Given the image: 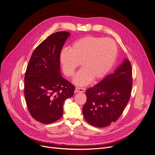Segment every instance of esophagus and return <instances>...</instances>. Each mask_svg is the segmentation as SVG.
I'll use <instances>...</instances> for the list:
<instances>
[{
    "label": "esophagus",
    "mask_w": 155,
    "mask_h": 155,
    "mask_svg": "<svg viewBox=\"0 0 155 155\" xmlns=\"http://www.w3.org/2000/svg\"><path fill=\"white\" fill-rule=\"evenodd\" d=\"M76 92L77 93H84L85 91V89L84 88H82V87H76L75 89Z\"/></svg>",
    "instance_id": "34e87169"
}]
</instances>
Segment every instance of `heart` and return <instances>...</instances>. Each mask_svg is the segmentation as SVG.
<instances>
[{
  "mask_svg": "<svg viewBox=\"0 0 155 155\" xmlns=\"http://www.w3.org/2000/svg\"><path fill=\"white\" fill-rule=\"evenodd\" d=\"M117 53V45L113 39L87 35L74 41L69 50H62L60 61L64 72L68 77L74 76L80 63L82 69L73 82L76 85L85 86L93 79H101L110 71Z\"/></svg>",
  "mask_w": 155,
  "mask_h": 155,
  "instance_id": "b5f03b06",
  "label": "heart"
}]
</instances>
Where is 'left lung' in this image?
<instances>
[{
	"mask_svg": "<svg viewBox=\"0 0 155 155\" xmlns=\"http://www.w3.org/2000/svg\"><path fill=\"white\" fill-rule=\"evenodd\" d=\"M133 85L131 63L128 59L113 72L86 91L83 107L86 121L97 128L116 122L128 103Z\"/></svg>",
	"mask_w": 155,
	"mask_h": 155,
	"instance_id": "obj_1",
	"label": "left lung"
}]
</instances>
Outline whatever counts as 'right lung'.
I'll return each instance as SVG.
<instances>
[{
  "label": "right lung",
  "instance_id": "add662e5",
  "mask_svg": "<svg viewBox=\"0 0 155 155\" xmlns=\"http://www.w3.org/2000/svg\"><path fill=\"white\" fill-rule=\"evenodd\" d=\"M68 32L49 35L32 52L24 78L27 107L35 120L50 124L63 114L65 100L74 94L75 87L61 74L60 54Z\"/></svg>",
  "mask_w": 155,
  "mask_h": 155
}]
</instances>
